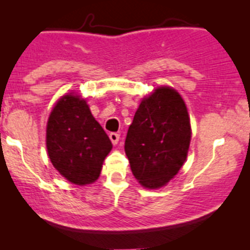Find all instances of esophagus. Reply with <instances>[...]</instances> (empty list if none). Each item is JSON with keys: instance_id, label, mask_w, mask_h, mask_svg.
<instances>
[{"instance_id": "1", "label": "esophagus", "mask_w": 250, "mask_h": 250, "mask_svg": "<svg viewBox=\"0 0 250 250\" xmlns=\"http://www.w3.org/2000/svg\"><path fill=\"white\" fill-rule=\"evenodd\" d=\"M110 140L111 143L113 144V145H117L118 141H120V134H117V133H110Z\"/></svg>"}]
</instances>
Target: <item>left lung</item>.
<instances>
[{"instance_id":"left-lung-1","label":"left lung","mask_w":250,"mask_h":250,"mask_svg":"<svg viewBox=\"0 0 250 250\" xmlns=\"http://www.w3.org/2000/svg\"><path fill=\"white\" fill-rule=\"evenodd\" d=\"M191 134L188 107L178 90L160 85L144 97L125 143L138 183L150 190L167 185L185 163Z\"/></svg>"}]
</instances>
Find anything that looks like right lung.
<instances>
[{"label":"right lung","mask_w":250,"mask_h":250,"mask_svg":"<svg viewBox=\"0 0 250 250\" xmlns=\"http://www.w3.org/2000/svg\"><path fill=\"white\" fill-rule=\"evenodd\" d=\"M46 146L53 167L67 181L80 186L98 180L112 148L85 98L75 92L60 97L50 111Z\"/></svg>","instance_id":"obj_1"}]
</instances>
